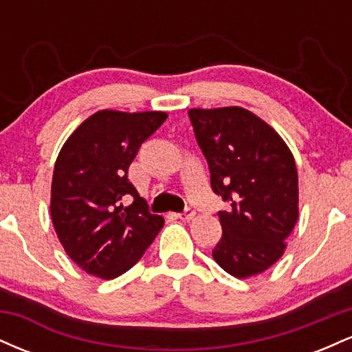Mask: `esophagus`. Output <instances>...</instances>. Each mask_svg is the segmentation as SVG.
<instances>
[{"instance_id": "1", "label": "esophagus", "mask_w": 352, "mask_h": 352, "mask_svg": "<svg viewBox=\"0 0 352 352\" xmlns=\"http://www.w3.org/2000/svg\"><path fill=\"white\" fill-rule=\"evenodd\" d=\"M180 218V220H184V221H188V220H192L193 217H195V210L193 208H190V207H187L184 210V212L182 213H179V215H177Z\"/></svg>"}]
</instances>
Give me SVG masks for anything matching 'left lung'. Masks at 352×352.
<instances>
[{"label": "left lung", "instance_id": "left-lung-1", "mask_svg": "<svg viewBox=\"0 0 352 352\" xmlns=\"http://www.w3.org/2000/svg\"><path fill=\"white\" fill-rule=\"evenodd\" d=\"M207 159L221 238L212 256L235 278L263 273L285 253L298 220V172L288 145L265 120L241 107L190 109Z\"/></svg>", "mask_w": 352, "mask_h": 352}]
</instances>
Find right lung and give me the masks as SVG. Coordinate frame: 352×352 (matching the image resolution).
I'll list each match as a JSON object with an SVG mask.
<instances>
[{
    "label": "right lung",
    "mask_w": 352,
    "mask_h": 352,
    "mask_svg": "<svg viewBox=\"0 0 352 352\" xmlns=\"http://www.w3.org/2000/svg\"><path fill=\"white\" fill-rule=\"evenodd\" d=\"M165 112L99 111L72 132L52 173L51 218L60 245L84 272L112 280L131 270L164 227V218L127 179L140 145ZM133 204L124 208L122 201Z\"/></svg>",
    "instance_id": "1"
}]
</instances>
